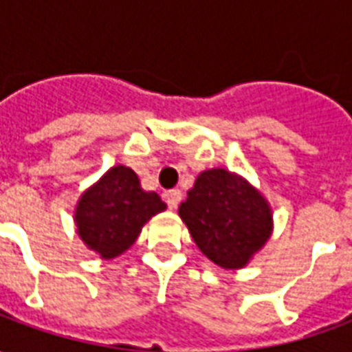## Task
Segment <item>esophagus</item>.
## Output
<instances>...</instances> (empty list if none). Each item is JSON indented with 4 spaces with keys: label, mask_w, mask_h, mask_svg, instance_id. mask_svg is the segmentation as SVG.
<instances>
[{
    "label": "esophagus",
    "mask_w": 352,
    "mask_h": 352,
    "mask_svg": "<svg viewBox=\"0 0 352 352\" xmlns=\"http://www.w3.org/2000/svg\"><path fill=\"white\" fill-rule=\"evenodd\" d=\"M181 198H183L181 190L166 192V204H168L169 209H177V207H179V204H181Z\"/></svg>",
    "instance_id": "1"
}]
</instances>
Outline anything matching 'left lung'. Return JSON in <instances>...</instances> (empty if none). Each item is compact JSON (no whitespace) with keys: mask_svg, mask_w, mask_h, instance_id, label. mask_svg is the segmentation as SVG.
<instances>
[{"mask_svg":"<svg viewBox=\"0 0 352 352\" xmlns=\"http://www.w3.org/2000/svg\"><path fill=\"white\" fill-rule=\"evenodd\" d=\"M179 214L199 251L224 270L243 267L272 234L265 199L226 169L199 173Z\"/></svg>","mask_w":352,"mask_h":352,"instance_id":"8db88e82","label":"left lung"}]
</instances>
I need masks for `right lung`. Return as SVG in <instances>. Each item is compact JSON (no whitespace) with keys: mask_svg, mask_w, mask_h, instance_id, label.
<instances>
[{"mask_svg":"<svg viewBox=\"0 0 352 352\" xmlns=\"http://www.w3.org/2000/svg\"><path fill=\"white\" fill-rule=\"evenodd\" d=\"M164 209L166 204L156 192L141 188L133 169L116 166L82 194L75 213L77 232L101 258H115L133 245L143 224Z\"/></svg>","mask_w":352,"mask_h":352,"instance_id":"1","label":"right lung"}]
</instances>
